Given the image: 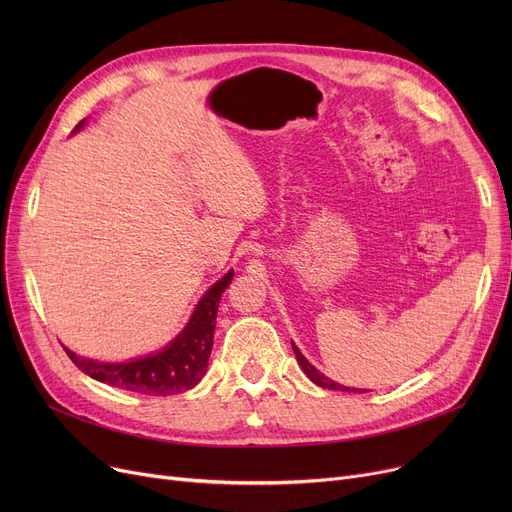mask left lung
<instances>
[{
    "mask_svg": "<svg viewBox=\"0 0 512 512\" xmlns=\"http://www.w3.org/2000/svg\"><path fill=\"white\" fill-rule=\"evenodd\" d=\"M292 351H294V355H297V361H299V365L303 367V371L309 375V380L313 382V384H317V386H321V388H328V390H340V392H367V390H359V388H346V386H340V384H336L334 380H330V378H326L324 373H319L303 355H301V351L297 346L292 344Z\"/></svg>",
    "mask_w": 512,
    "mask_h": 512,
    "instance_id": "obj_1",
    "label": "left lung"
}]
</instances>
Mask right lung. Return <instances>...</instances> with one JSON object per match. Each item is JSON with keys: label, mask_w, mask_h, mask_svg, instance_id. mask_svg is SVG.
Listing matches in <instances>:
<instances>
[{"label": "right lung", "mask_w": 512, "mask_h": 512, "mask_svg": "<svg viewBox=\"0 0 512 512\" xmlns=\"http://www.w3.org/2000/svg\"><path fill=\"white\" fill-rule=\"evenodd\" d=\"M83 126L80 122L76 130ZM234 272H228L218 284H213L205 297L199 301L191 321L178 334L170 346L157 355L137 359L130 363H99L93 359H83L64 348L72 363L91 375L93 380L110 384L122 390L149 394V396H170L191 390L207 371V361L213 346L215 317L224 290L232 282Z\"/></svg>", "instance_id": "right-lung-1"}]
</instances>
